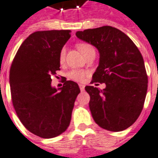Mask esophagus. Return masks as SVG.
Segmentation results:
<instances>
[{
  "label": "esophagus",
  "instance_id": "34e87169",
  "mask_svg": "<svg viewBox=\"0 0 158 158\" xmlns=\"http://www.w3.org/2000/svg\"><path fill=\"white\" fill-rule=\"evenodd\" d=\"M79 86L81 91H84V90H85V85H82V84H79Z\"/></svg>",
  "mask_w": 158,
  "mask_h": 158
}]
</instances>
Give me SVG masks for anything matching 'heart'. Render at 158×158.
Segmentation results:
<instances>
[{
  "label": "heart",
  "mask_w": 158,
  "mask_h": 158,
  "mask_svg": "<svg viewBox=\"0 0 158 158\" xmlns=\"http://www.w3.org/2000/svg\"><path fill=\"white\" fill-rule=\"evenodd\" d=\"M77 48H78V49H79L80 53L84 56L88 55L90 52L95 51L93 46L89 44H86V43H79V44H77ZM65 56H66V49L63 48H61L60 55H59L60 62H63L64 60H65ZM86 75V72L82 71V70H78V69H73L71 71L68 72V74H67L68 79H72L73 81H77V82H82V81H84Z\"/></svg>",
  "instance_id": "obj_1"
}]
</instances>
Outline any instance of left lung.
Listing matches in <instances>:
<instances>
[{
    "label": "left lung",
    "mask_w": 158,
    "mask_h": 158,
    "mask_svg": "<svg viewBox=\"0 0 158 158\" xmlns=\"http://www.w3.org/2000/svg\"><path fill=\"white\" fill-rule=\"evenodd\" d=\"M76 36L100 54L91 84L105 83V89L85 86L95 122L111 132L128 128L143 110L148 86L140 51L128 36L110 25L77 31Z\"/></svg>",
    "instance_id": "obj_1"
}]
</instances>
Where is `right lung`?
<instances>
[{
    "mask_svg": "<svg viewBox=\"0 0 158 158\" xmlns=\"http://www.w3.org/2000/svg\"><path fill=\"white\" fill-rule=\"evenodd\" d=\"M70 33V30L33 32L18 49L10 68L11 97L18 117L28 131L44 139L67 130L80 92L78 84L66 78L60 89L51 86Z\"/></svg>",
    "mask_w": 158,
    "mask_h": 158,
    "instance_id": "add662e5",
    "label": "right lung"
}]
</instances>
